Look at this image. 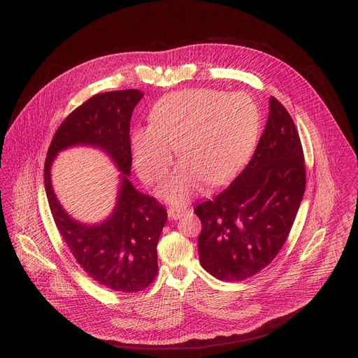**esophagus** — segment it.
Here are the masks:
<instances>
[{
    "label": "esophagus",
    "mask_w": 358,
    "mask_h": 358,
    "mask_svg": "<svg viewBox=\"0 0 358 358\" xmlns=\"http://www.w3.org/2000/svg\"><path fill=\"white\" fill-rule=\"evenodd\" d=\"M187 213H188V210L185 207L184 208L182 207H170L169 208V218L170 220H178Z\"/></svg>",
    "instance_id": "1"
}]
</instances>
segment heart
I'll use <instances>...</instances> for the list:
<instances>
[{
	"label": "heart",
	"mask_w": 358,
	"mask_h": 358,
	"mask_svg": "<svg viewBox=\"0 0 358 358\" xmlns=\"http://www.w3.org/2000/svg\"><path fill=\"white\" fill-rule=\"evenodd\" d=\"M259 129L258 106L246 93L176 92L152 106L150 126L133 133L134 166L145 184H159L177 148L181 164L160 188V195L173 206H182L203 182L214 187L229 181L252 156Z\"/></svg>",
	"instance_id": "b5f03b06"
}]
</instances>
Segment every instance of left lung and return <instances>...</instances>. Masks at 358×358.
I'll list each match as a JSON object with an SVG mask.
<instances>
[{"mask_svg":"<svg viewBox=\"0 0 358 358\" xmlns=\"http://www.w3.org/2000/svg\"><path fill=\"white\" fill-rule=\"evenodd\" d=\"M306 188L297 129L278 99L253 156L214 199L194 208L202 224V268L220 280L248 279L268 266L286 242Z\"/></svg>","mask_w":358,"mask_h":358,"instance_id":"obj_1","label":"left lung"}]
</instances>
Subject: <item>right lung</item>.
Masks as SVG:
<instances>
[{"label":"right lung","mask_w":358,"mask_h":358,"mask_svg":"<svg viewBox=\"0 0 358 358\" xmlns=\"http://www.w3.org/2000/svg\"><path fill=\"white\" fill-rule=\"evenodd\" d=\"M143 97L137 89L99 93L75 109L58 127L48 148L43 169L45 191L57 228L78 265L99 285L115 292L136 293L155 280L157 243L167 211L156 198L138 192L129 180L131 169L130 119ZM72 145L103 149L122 171L118 203L101 224L75 222L62 208L50 166L59 150Z\"/></svg>","instance_id":"1"}]
</instances>
